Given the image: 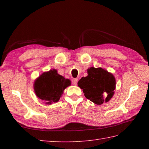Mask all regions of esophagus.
I'll return each instance as SVG.
<instances>
[{
	"label": "esophagus",
	"instance_id": "obj_1",
	"mask_svg": "<svg viewBox=\"0 0 149 149\" xmlns=\"http://www.w3.org/2000/svg\"><path fill=\"white\" fill-rule=\"evenodd\" d=\"M72 84L74 85H77V82H78V79H73L72 80Z\"/></svg>",
	"mask_w": 149,
	"mask_h": 149
}]
</instances>
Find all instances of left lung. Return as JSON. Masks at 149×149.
<instances>
[{
    "label": "left lung",
    "instance_id": "left-lung-1",
    "mask_svg": "<svg viewBox=\"0 0 149 149\" xmlns=\"http://www.w3.org/2000/svg\"><path fill=\"white\" fill-rule=\"evenodd\" d=\"M87 72V76L83 77L77 83L84 96L97 105L108 102L116 88L114 75L102 68L90 67Z\"/></svg>",
    "mask_w": 149,
    "mask_h": 149
}]
</instances>
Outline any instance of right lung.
<instances>
[{
	"mask_svg": "<svg viewBox=\"0 0 149 149\" xmlns=\"http://www.w3.org/2000/svg\"><path fill=\"white\" fill-rule=\"evenodd\" d=\"M71 81L58 74L56 69L43 73L34 83L36 95L47 104L58 102L66 88L70 86Z\"/></svg>",
	"mask_w": 149,
	"mask_h": 149,
	"instance_id": "add662e5",
	"label": "right lung"
}]
</instances>
